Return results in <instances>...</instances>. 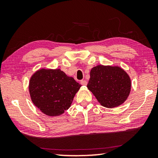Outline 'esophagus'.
<instances>
[{
    "instance_id": "1",
    "label": "esophagus",
    "mask_w": 158,
    "mask_h": 158,
    "mask_svg": "<svg viewBox=\"0 0 158 158\" xmlns=\"http://www.w3.org/2000/svg\"><path fill=\"white\" fill-rule=\"evenodd\" d=\"M81 84L82 85H87L88 82H87V81H85V80H82V81H81Z\"/></svg>"
}]
</instances>
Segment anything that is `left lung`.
Listing matches in <instances>:
<instances>
[{
	"mask_svg": "<svg viewBox=\"0 0 158 158\" xmlns=\"http://www.w3.org/2000/svg\"><path fill=\"white\" fill-rule=\"evenodd\" d=\"M87 87L100 105L111 109L127 100L131 90V80L119 66L98 65L91 69Z\"/></svg>",
	"mask_w": 158,
	"mask_h": 158,
	"instance_id": "1",
	"label": "left lung"
}]
</instances>
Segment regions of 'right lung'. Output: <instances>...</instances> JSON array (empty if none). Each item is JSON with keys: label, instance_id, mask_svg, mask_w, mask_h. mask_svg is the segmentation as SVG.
Here are the masks:
<instances>
[{"label": "right lung", "instance_id": "1", "mask_svg": "<svg viewBox=\"0 0 158 158\" xmlns=\"http://www.w3.org/2000/svg\"><path fill=\"white\" fill-rule=\"evenodd\" d=\"M81 85L59 69H41L29 81L32 103L46 115L58 116L68 110Z\"/></svg>", "mask_w": 158, "mask_h": 158}]
</instances>
